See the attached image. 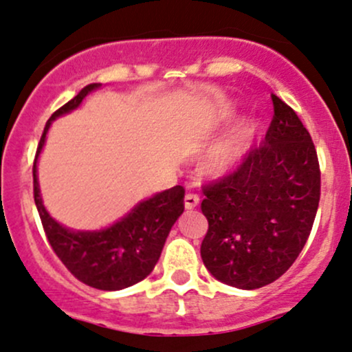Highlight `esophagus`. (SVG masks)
<instances>
[{
  "label": "esophagus",
  "mask_w": 352,
  "mask_h": 352,
  "mask_svg": "<svg viewBox=\"0 0 352 352\" xmlns=\"http://www.w3.org/2000/svg\"><path fill=\"white\" fill-rule=\"evenodd\" d=\"M197 206H199V197H197L196 194H192V192L186 194V196H184V208L191 210V209H196Z\"/></svg>",
  "instance_id": "esophagus-1"
}]
</instances>
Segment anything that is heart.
<instances>
[{"label": "heart", "instance_id": "heart-1", "mask_svg": "<svg viewBox=\"0 0 352 352\" xmlns=\"http://www.w3.org/2000/svg\"><path fill=\"white\" fill-rule=\"evenodd\" d=\"M257 130L258 125L255 120H243L217 140L206 155V168L210 175L222 177L237 171L250 150Z\"/></svg>", "mask_w": 352, "mask_h": 352}]
</instances>
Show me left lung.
<instances>
[{"mask_svg": "<svg viewBox=\"0 0 352 352\" xmlns=\"http://www.w3.org/2000/svg\"><path fill=\"white\" fill-rule=\"evenodd\" d=\"M265 144L204 189L202 262L219 282L255 290L275 282L307 243L320 202V164L308 130L276 95Z\"/></svg>", "mask_w": 352, "mask_h": 352, "instance_id": "8db88e82", "label": "left lung"}]
</instances>
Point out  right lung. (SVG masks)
I'll use <instances>...</instances> for the list:
<instances>
[{
    "mask_svg": "<svg viewBox=\"0 0 352 352\" xmlns=\"http://www.w3.org/2000/svg\"><path fill=\"white\" fill-rule=\"evenodd\" d=\"M102 84H89L60 107L44 126L37 146L32 177L34 202L44 232L60 262L76 278L97 290L117 292L142 282L160 260L169 230L184 210L183 186L153 194L140 201L122 219L98 230H74L57 222L45 209L37 179V160L56 118L77 110L84 98Z\"/></svg>",
    "mask_w": 352,
    "mask_h": 352,
    "instance_id": "obj_1",
    "label": "right lung"
}]
</instances>
